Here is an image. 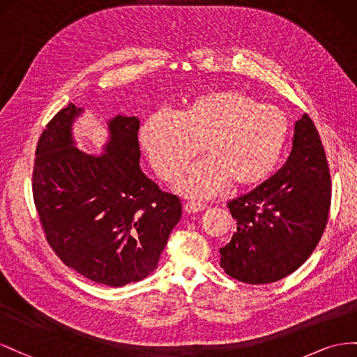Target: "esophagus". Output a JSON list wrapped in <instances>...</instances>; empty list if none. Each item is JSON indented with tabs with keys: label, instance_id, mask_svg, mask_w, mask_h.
<instances>
[{
	"label": "esophagus",
	"instance_id": "obj_1",
	"mask_svg": "<svg viewBox=\"0 0 357 357\" xmlns=\"http://www.w3.org/2000/svg\"><path fill=\"white\" fill-rule=\"evenodd\" d=\"M203 209H206V206L202 205V203H196V202H185L184 203V211L187 213H196Z\"/></svg>",
	"mask_w": 357,
	"mask_h": 357
}]
</instances>
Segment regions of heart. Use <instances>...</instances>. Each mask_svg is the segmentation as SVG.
<instances>
[{"label": "heart", "instance_id": "heart-1", "mask_svg": "<svg viewBox=\"0 0 357 357\" xmlns=\"http://www.w3.org/2000/svg\"><path fill=\"white\" fill-rule=\"evenodd\" d=\"M289 124L277 107L261 105L239 89L211 91L190 100L178 115L158 112L140 128V145L157 175L172 181L182 170L179 195L206 199L230 185L256 187L277 166L286 146Z\"/></svg>", "mask_w": 357, "mask_h": 357}]
</instances>
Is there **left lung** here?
Returning a JSON list of instances; mask_svg holds the SVG:
<instances>
[{"instance_id":"1","label":"left lung","mask_w":357,"mask_h":357,"mask_svg":"<svg viewBox=\"0 0 357 357\" xmlns=\"http://www.w3.org/2000/svg\"><path fill=\"white\" fill-rule=\"evenodd\" d=\"M236 221L221 268L231 278L268 284L307 261L323 235L331 208V175L320 135L303 114L294 124L290 155L273 176L227 203Z\"/></svg>"}]
</instances>
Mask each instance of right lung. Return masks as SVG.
Here are the masks:
<instances>
[{
    "label": "right lung",
    "mask_w": 357,
    "mask_h": 357,
    "mask_svg": "<svg viewBox=\"0 0 357 357\" xmlns=\"http://www.w3.org/2000/svg\"><path fill=\"white\" fill-rule=\"evenodd\" d=\"M84 109L70 103L38 139L33 196L45 236L56 256L85 278L110 287L155 271L181 200L140 170L136 116L107 122L105 154L77 149L71 126Z\"/></svg>",
    "instance_id": "right-lung-1"
}]
</instances>
